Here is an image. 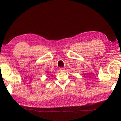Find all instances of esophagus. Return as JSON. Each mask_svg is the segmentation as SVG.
Returning <instances> with one entry per match:
<instances>
[{"label":"esophagus","mask_w":121,"mask_h":121,"mask_svg":"<svg viewBox=\"0 0 121 121\" xmlns=\"http://www.w3.org/2000/svg\"><path fill=\"white\" fill-rule=\"evenodd\" d=\"M59 70H60V71L63 72V71H65V68H60V69H59Z\"/></svg>","instance_id":"34e87169"}]
</instances>
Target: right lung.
Listing matches in <instances>:
<instances>
[{"label": "right lung", "mask_w": 121, "mask_h": 121, "mask_svg": "<svg viewBox=\"0 0 121 121\" xmlns=\"http://www.w3.org/2000/svg\"><path fill=\"white\" fill-rule=\"evenodd\" d=\"M47 73H48V74H48V72H47Z\"/></svg>", "instance_id": "1"}]
</instances>
